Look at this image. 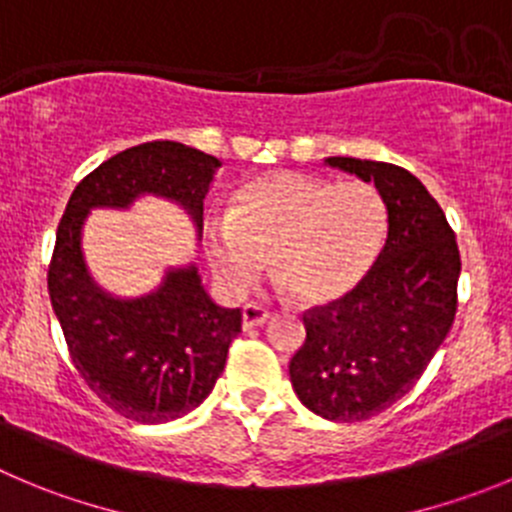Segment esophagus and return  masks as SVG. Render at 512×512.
Masks as SVG:
<instances>
[{
  "mask_svg": "<svg viewBox=\"0 0 512 512\" xmlns=\"http://www.w3.org/2000/svg\"><path fill=\"white\" fill-rule=\"evenodd\" d=\"M270 318V310L260 303H247L242 310V326L245 328H257Z\"/></svg>",
  "mask_w": 512,
  "mask_h": 512,
  "instance_id": "esophagus-1",
  "label": "esophagus"
}]
</instances>
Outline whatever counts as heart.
Here are the masks:
<instances>
[{"label": "heart", "mask_w": 512, "mask_h": 512, "mask_svg": "<svg viewBox=\"0 0 512 512\" xmlns=\"http://www.w3.org/2000/svg\"><path fill=\"white\" fill-rule=\"evenodd\" d=\"M389 212L369 181L272 171L234 197L229 217L204 227V250L232 293L257 280L267 257L310 305H331L364 283L384 250Z\"/></svg>", "instance_id": "1"}]
</instances>
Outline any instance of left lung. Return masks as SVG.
Wrapping results in <instances>:
<instances>
[{"mask_svg": "<svg viewBox=\"0 0 512 512\" xmlns=\"http://www.w3.org/2000/svg\"><path fill=\"white\" fill-rule=\"evenodd\" d=\"M326 164L381 191L389 234L364 283L303 315L305 343L290 361V381L318 417L364 422L417 384L447 338L462 262L442 207L417 176L351 156Z\"/></svg>", "mask_w": 512, "mask_h": 512, "instance_id": "8db88e82", "label": "left lung"}]
</instances>
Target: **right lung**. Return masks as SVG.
<instances>
[{
    "label": "right lung",
    "mask_w": 512,
    "mask_h": 512,
    "mask_svg": "<svg viewBox=\"0 0 512 512\" xmlns=\"http://www.w3.org/2000/svg\"><path fill=\"white\" fill-rule=\"evenodd\" d=\"M219 166L176 141L126 148L75 186L57 224L47 290L73 366L105 407L133 422H171L207 399L242 331V310L214 303L194 265L166 272L154 293L113 298L85 267L83 222L95 207L126 209L156 194L181 204L199 232Z\"/></svg>",
    "instance_id": "right-lung-1"
}]
</instances>
